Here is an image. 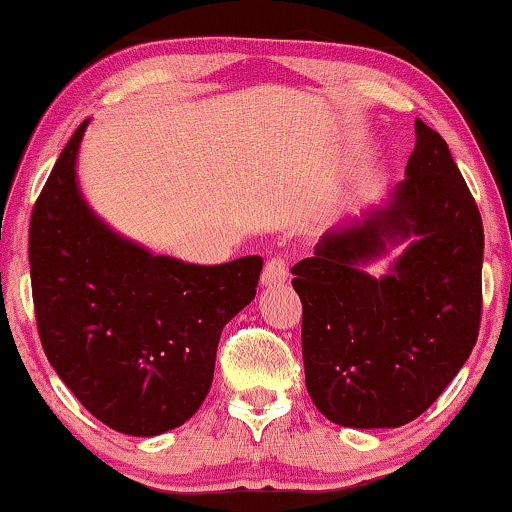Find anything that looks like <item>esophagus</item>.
Instances as JSON below:
<instances>
[{
  "label": "esophagus",
  "mask_w": 512,
  "mask_h": 512,
  "mask_svg": "<svg viewBox=\"0 0 512 512\" xmlns=\"http://www.w3.org/2000/svg\"><path fill=\"white\" fill-rule=\"evenodd\" d=\"M287 276H289V271H287V259L271 257L269 262H266L264 271H262V285H264V287L282 285V282L287 280Z\"/></svg>",
  "instance_id": "obj_1"
}]
</instances>
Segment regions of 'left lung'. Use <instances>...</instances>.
Wrapping results in <instances>:
<instances>
[{
    "label": "left lung",
    "mask_w": 512,
    "mask_h": 512,
    "mask_svg": "<svg viewBox=\"0 0 512 512\" xmlns=\"http://www.w3.org/2000/svg\"><path fill=\"white\" fill-rule=\"evenodd\" d=\"M404 174L381 207L331 227L292 269L305 386L335 425L411 423L478 338L483 220L446 140L421 119ZM402 242L384 277L364 271Z\"/></svg>",
    "instance_id": "1"
}]
</instances>
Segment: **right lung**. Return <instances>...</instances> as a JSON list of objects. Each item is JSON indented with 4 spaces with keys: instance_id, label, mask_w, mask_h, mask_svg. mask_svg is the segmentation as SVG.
Returning a JSON list of instances; mask_svg holds the SVG:
<instances>
[{
    "instance_id": "1",
    "label": "right lung",
    "mask_w": 512,
    "mask_h": 512,
    "mask_svg": "<svg viewBox=\"0 0 512 512\" xmlns=\"http://www.w3.org/2000/svg\"><path fill=\"white\" fill-rule=\"evenodd\" d=\"M87 126L61 151L29 223L38 335L91 416L131 437H156L202 407L220 333L255 299L264 262L188 264L114 232L75 172Z\"/></svg>"
}]
</instances>
